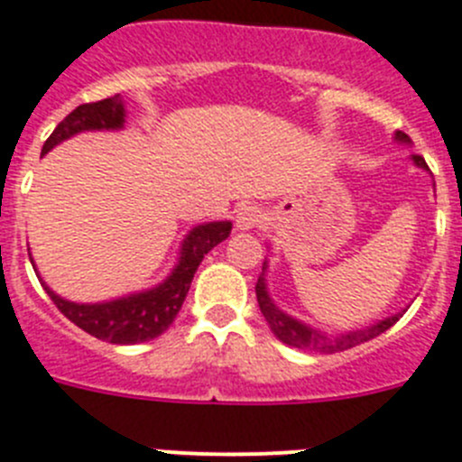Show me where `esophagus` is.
<instances>
[{
	"label": "esophagus",
	"instance_id": "obj_1",
	"mask_svg": "<svg viewBox=\"0 0 462 462\" xmlns=\"http://www.w3.org/2000/svg\"><path fill=\"white\" fill-rule=\"evenodd\" d=\"M259 219H262L259 208H254V205H243V208H238V212H236V228H238V231H250V228L257 226Z\"/></svg>",
	"mask_w": 462,
	"mask_h": 462
}]
</instances>
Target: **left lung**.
Returning <instances> with one entry per match:
<instances>
[{"instance_id":"1","label":"left lung","mask_w":462,"mask_h":462,"mask_svg":"<svg viewBox=\"0 0 462 462\" xmlns=\"http://www.w3.org/2000/svg\"><path fill=\"white\" fill-rule=\"evenodd\" d=\"M394 141L399 143H411V139L403 132H396ZM415 167H420V170H428V162L420 155H411ZM266 266L269 262L264 259V266H262V276L257 278V285H254V292H257V302L259 309H262V314H264V321L269 323L272 328V333L276 335L278 340L285 342V345L297 346V349H304V352H321V354H335V352H345V349H352L356 345H364V342L373 340L384 330H390L399 319L403 316V311L394 316H387L383 321L371 323V326L364 328H352V330H345V333L337 335H328L323 330H316V328L307 326L304 321H297L295 316L285 314L283 309H278L276 302L269 295V285H266Z\"/></svg>"}]
</instances>
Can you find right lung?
<instances>
[{
    "label": "right lung",
    "instance_id": "add662e5",
    "mask_svg": "<svg viewBox=\"0 0 462 462\" xmlns=\"http://www.w3.org/2000/svg\"><path fill=\"white\" fill-rule=\"evenodd\" d=\"M125 117H127V113H125V103H122L120 94L97 103L78 106L66 120L59 122V127L53 129V134L42 148V155L49 153L53 146H59L70 136L79 134V132L122 129ZM231 226H234L231 222H205L190 228L184 243H181L179 262L174 264L170 276L148 291L116 297L108 302L79 304L56 295L44 281H42V285L53 300V304L60 309V314L68 316L85 333L94 335L98 340L113 342V345L148 342L165 333L171 321L177 319L179 309L184 304L186 292L190 288V281H193V273L198 272L205 254L228 238Z\"/></svg>",
    "mask_w": 462,
    "mask_h": 462
}]
</instances>
